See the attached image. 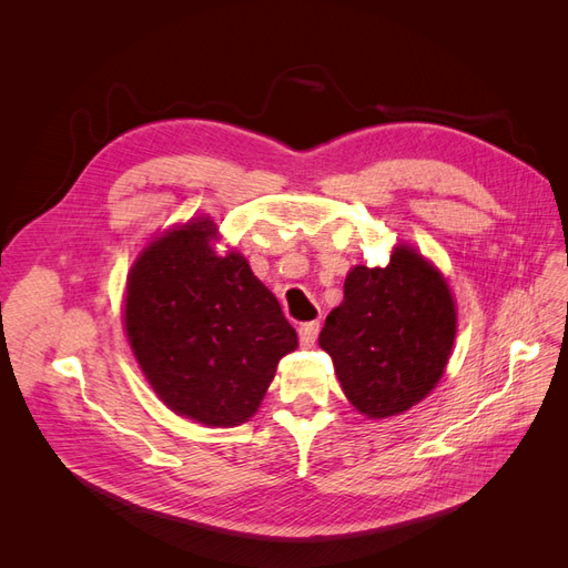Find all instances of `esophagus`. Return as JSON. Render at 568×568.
<instances>
[{
    "instance_id": "34e87169",
    "label": "esophagus",
    "mask_w": 568,
    "mask_h": 568,
    "mask_svg": "<svg viewBox=\"0 0 568 568\" xmlns=\"http://www.w3.org/2000/svg\"><path fill=\"white\" fill-rule=\"evenodd\" d=\"M317 334H320V322H305L301 324L298 329V341L303 348H313L315 341H317Z\"/></svg>"
}]
</instances>
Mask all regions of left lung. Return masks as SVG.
Instances as JSON below:
<instances>
[{
	"label": "left lung",
	"mask_w": 568,
	"mask_h": 568,
	"mask_svg": "<svg viewBox=\"0 0 568 568\" xmlns=\"http://www.w3.org/2000/svg\"><path fill=\"white\" fill-rule=\"evenodd\" d=\"M457 334L448 282L412 246L386 267L357 265L343 303L326 315L320 348L334 359L359 415L384 419L424 400L440 382Z\"/></svg>",
	"instance_id": "8db88e82"
}]
</instances>
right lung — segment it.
<instances>
[{"mask_svg":"<svg viewBox=\"0 0 568 568\" xmlns=\"http://www.w3.org/2000/svg\"><path fill=\"white\" fill-rule=\"evenodd\" d=\"M215 239L209 217L153 239L128 274L123 317L136 363L170 409L236 426L261 407L298 336L246 257L217 255Z\"/></svg>","mask_w":568,"mask_h":568,"instance_id":"obj_1","label":"right lung"}]
</instances>
